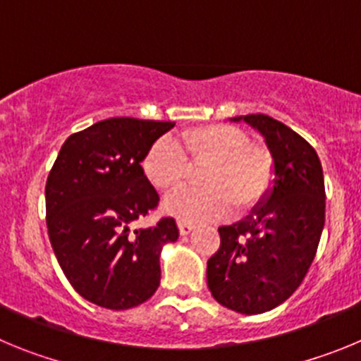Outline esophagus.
<instances>
[{"mask_svg": "<svg viewBox=\"0 0 361 361\" xmlns=\"http://www.w3.org/2000/svg\"><path fill=\"white\" fill-rule=\"evenodd\" d=\"M178 228H180L181 235H187V233L192 232L194 225H190V223H185V221H180V223H178Z\"/></svg>", "mask_w": 361, "mask_h": 361, "instance_id": "1", "label": "esophagus"}]
</instances>
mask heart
<instances>
[{
	"mask_svg": "<svg viewBox=\"0 0 361 361\" xmlns=\"http://www.w3.org/2000/svg\"><path fill=\"white\" fill-rule=\"evenodd\" d=\"M188 165H207L200 176L203 190H185L165 201V210L183 221H212L248 212L269 196L277 164L268 145L250 140L248 133L230 124L187 129L176 142L157 140L142 160L145 178L164 194L180 190Z\"/></svg>",
	"mask_w": 361,
	"mask_h": 361,
	"instance_id": "obj_1",
	"label": "heart"
}]
</instances>
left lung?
<instances>
[{
  "mask_svg": "<svg viewBox=\"0 0 361 361\" xmlns=\"http://www.w3.org/2000/svg\"><path fill=\"white\" fill-rule=\"evenodd\" d=\"M243 118L264 136L277 178L246 219L219 226L207 284L221 306L259 314L288 300L306 277L326 221V187L317 151L298 133L268 115Z\"/></svg>",
  "mask_w": 361,
  "mask_h": 361,
  "instance_id": "left-lung-1",
  "label": "left lung"
}]
</instances>
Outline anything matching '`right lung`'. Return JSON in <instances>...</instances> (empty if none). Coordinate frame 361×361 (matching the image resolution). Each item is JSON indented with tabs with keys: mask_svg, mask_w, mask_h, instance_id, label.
<instances>
[{
	"mask_svg": "<svg viewBox=\"0 0 361 361\" xmlns=\"http://www.w3.org/2000/svg\"><path fill=\"white\" fill-rule=\"evenodd\" d=\"M174 122L102 120L68 136L47 180L51 248L73 290L100 307L129 310L160 286V250L176 241L174 217L131 230L158 209L145 152Z\"/></svg>",
	"mask_w": 361,
	"mask_h": 361,
	"instance_id": "obj_1",
	"label": "right lung"
}]
</instances>
